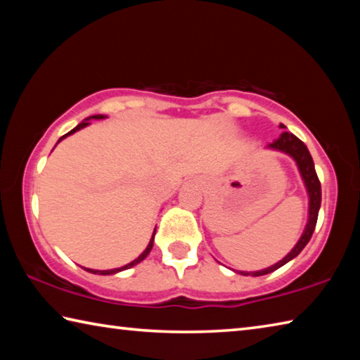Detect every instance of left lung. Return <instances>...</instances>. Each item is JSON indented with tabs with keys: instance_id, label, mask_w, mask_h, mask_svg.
Returning a JSON list of instances; mask_svg holds the SVG:
<instances>
[{
	"instance_id": "obj_1",
	"label": "left lung",
	"mask_w": 360,
	"mask_h": 360,
	"mask_svg": "<svg viewBox=\"0 0 360 360\" xmlns=\"http://www.w3.org/2000/svg\"><path fill=\"white\" fill-rule=\"evenodd\" d=\"M281 129H284L283 124H281ZM268 148L285 152V154H289L297 162L298 169H300V174H302L304 186H307V191L309 195V219H308L307 229H304L302 238L298 240L295 248L292 249V251L285 255L283 260H279L278 264L268 266V268H265V270H260V271H251V273L240 271L241 275H251V276L268 275V273L275 271L279 266L288 264L289 260L297 257V255L302 252V249L308 245V241L311 240V236H313L316 222H318V214H319V208H321V182H319L318 174H316L313 157H311V154H309L307 146H304L303 141H300V139H298L295 135H292V133L283 131V135L278 139H275L271 144H268Z\"/></svg>"
}]
</instances>
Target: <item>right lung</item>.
<instances>
[{"label": "right lung", "instance_id": "add662e5", "mask_svg": "<svg viewBox=\"0 0 360 360\" xmlns=\"http://www.w3.org/2000/svg\"><path fill=\"white\" fill-rule=\"evenodd\" d=\"M103 117H105V115H92V117H89V119H103ZM89 125V120L87 119H85L84 122H81V124H79L77 127H76V129H72L71 131H68V133H66V135H63L62 138H60L58 139V143L60 141H62V139L63 138H66V136H68V135H72V133H75V131H77V130H81V129H84V127H87ZM154 235H155V230H154ZM154 235H152V238H150V241H149V245H148V248H146L144 249V252L141 254V255H139V257L138 259H135V260H133V262H130V264H127L125 266H120V268H114V270H103V271H100V270H90V268H85V270H87V271H90V273H95V275H96V273H98V275H114V273H117V271H122V270H127V268H131V266H135L136 264H139V262H141V260H144L146 257H148V254L150 252V249H152V246H154Z\"/></svg>", "mask_w": 360, "mask_h": 360}]
</instances>
